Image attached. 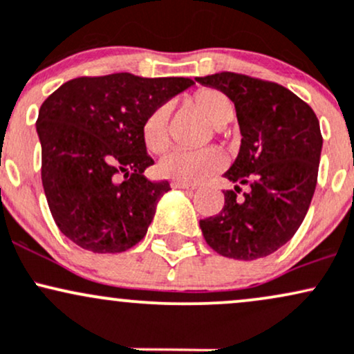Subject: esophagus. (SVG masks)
I'll list each match as a JSON object with an SVG mask.
<instances>
[{"mask_svg": "<svg viewBox=\"0 0 354 354\" xmlns=\"http://www.w3.org/2000/svg\"><path fill=\"white\" fill-rule=\"evenodd\" d=\"M172 187H176V189H196V185H194V184H187V182H177V180H174V182H172Z\"/></svg>", "mask_w": 354, "mask_h": 354, "instance_id": "esophagus-1", "label": "esophagus"}]
</instances>
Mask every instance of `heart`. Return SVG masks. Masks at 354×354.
<instances>
[{
  "label": "heart",
  "mask_w": 354,
  "mask_h": 354,
  "mask_svg": "<svg viewBox=\"0 0 354 354\" xmlns=\"http://www.w3.org/2000/svg\"><path fill=\"white\" fill-rule=\"evenodd\" d=\"M190 106L214 127H224L234 117V103L224 91L201 88L189 98ZM169 106H156L142 122V140L152 153H162L170 145ZM217 130V129H216ZM225 158L221 150H174L158 162V174L177 182L197 184L224 169Z\"/></svg>",
  "instance_id": "heart-1"
}]
</instances>
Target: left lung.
Returning <instances> with one entry per match:
<instances>
[{"mask_svg":"<svg viewBox=\"0 0 354 354\" xmlns=\"http://www.w3.org/2000/svg\"><path fill=\"white\" fill-rule=\"evenodd\" d=\"M236 105L241 150L224 174L236 187L224 207L201 221L204 239L230 259L266 257L291 239L304 221L317 182L321 137L311 106L286 86L244 73L197 77ZM242 187L246 192L237 198Z\"/></svg>","mask_w":354,"mask_h":354,"instance_id":"1","label":"left lung"}]
</instances>
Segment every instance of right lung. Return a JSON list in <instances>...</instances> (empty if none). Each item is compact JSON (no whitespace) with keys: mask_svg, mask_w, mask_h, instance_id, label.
<instances>
[{"mask_svg":"<svg viewBox=\"0 0 354 354\" xmlns=\"http://www.w3.org/2000/svg\"><path fill=\"white\" fill-rule=\"evenodd\" d=\"M190 85L182 77H78L41 103L43 189L55 224L71 242L117 254L144 239L170 185L144 176L153 160L142 140V122Z\"/></svg>","mask_w":354,"mask_h":354,"instance_id":"obj_1","label":"right lung"}]
</instances>
